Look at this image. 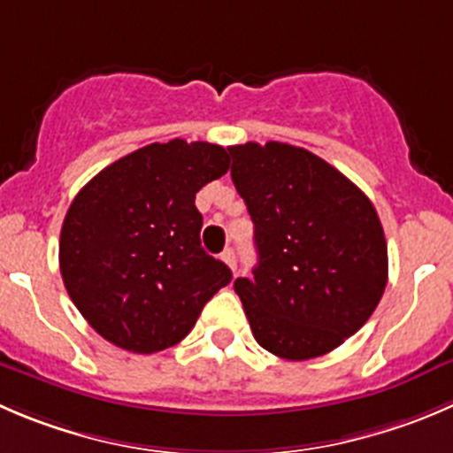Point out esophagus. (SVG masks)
Segmentation results:
<instances>
[{"label": "esophagus", "instance_id": "1", "mask_svg": "<svg viewBox=\"0 0 453 453\" xmlns=\"http://www.w3.org/2000/svg\"><path fill=\"white\" fill-rule=\"evenodd\" d=\"M221 258H223V261L227 263V265H230V270H232V272L236 270V254H234V250H232V248H227L226 252L221 254Z\"/></svg>", "mask_w": 453, "mask_h": 453}]
</instances>
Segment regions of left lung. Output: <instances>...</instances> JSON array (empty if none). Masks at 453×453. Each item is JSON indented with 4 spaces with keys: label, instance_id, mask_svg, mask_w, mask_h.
I'll return each mask as SVG.
<instances>
[{
    "label": "left lung",
    "instance_id": "8db88e82",
    "mask_svg": "<svg viewBox=\"0 0 453 453\" xmlns=\"http://www.w3.org/2000/svg\"><path fill=\"white\" fill-rule=\"evenodd\" d=\"M232 181L254 223L258 263L236 279L254 338L288 361L332 352L357 334L388 285V243L374 205L305 148H227Z\"/></svg>",
    "mask_w": 453,
    "mask_h": 453
}]
</instances>
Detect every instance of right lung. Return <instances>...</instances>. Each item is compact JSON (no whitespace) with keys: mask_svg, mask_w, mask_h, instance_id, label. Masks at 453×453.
<instances>
[{"mask_svg":"<svg viewBox=\"0 0 453 453\" xmlns=\"http://www.w3.org/2000/svg\"><path fill=\"white\" fill-rule=\"evenodd\" d=\"M227 168L226 148L173 139L121 157L74 196L61 226V279L105 341L134 354L173 348L230 283V267L201 248L195 205Z\"/></svg>","mask_w":453,"mask_h":453,"instance_id":"1","label":"right lung"}]
</instances>
